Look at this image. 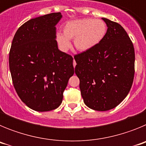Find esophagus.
<instances>
[{
	"instance_id": "esophagus-1",
	"label": "esophagus",
	"mask_w": 146,
	"mask_h": 146,
	"mask_svg": "<svg viewBox=\"0 0 146 146\" xmlns=\"http://www.w3.org/2000/svg\"><path fill=\"white\" fill-rule=\"evenodd\" d=\"M73 65H74V67H75L76 62H75V60H74V61H73Z\"/></svg>"
}]
</instances>
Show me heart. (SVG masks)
<instances>
[{
  "label": "heart",
  "mask_w": 146,
  "mask_h": 146,
  "mask_svg": "<svg viewBox=\"0 0 146 146\" xmlns=\"http://www.w3.org/2000/svg\"><path fill=\"white\" fill-rule=\"evenodd\" d=\"M107 27L102 20L82 19L66 23L63 34L58 33L56 41L63 51L71 47L69 40L74 39V46L80 52H87L96 47L106 34Z\"/></svg>",
  "instance_id": "b5f03b06"
}]
</instances>
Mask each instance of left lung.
I'll return each instance as SVG.
<instances>
[{
    "mask_svg": "<svg viewBox=\"0 0 146 146\" xmlns=\"http://www.w3.org/2000/svg\"><path fill=\"white\" fill-rule=\"evenodd\" d=\"M102 20L108 26L102 41L74 57L84 103L98 111L118 106L128 95L135 75V48L129 36L118 23Z\"/></svg>",
    "mask_w": 146,
    "mask_h": 146,
    "instance_id": "1",
    "label": "left lung"
}]
</instances>
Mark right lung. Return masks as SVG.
Returning <instances> with one entry per match:
<instances>
[{
    "instance_id": "1",
    "label": "right lung",
    "mask_w": 146,
    "mask_h": 146,
    "mask_svg": "<svg viewBox=\"0 0 146 146\" xmlns=\"http://www.w3.org/2000/svg\"><path fill=\"white\" fill-rule=\"evenodd\" d=\"M62 15L51 13L31 19L15 33L9 52L13 85L22 101L31 109L46 112L56 109L74 73L73 58L58 48L55 25Z\"/></svg>"
}]
</instances>
